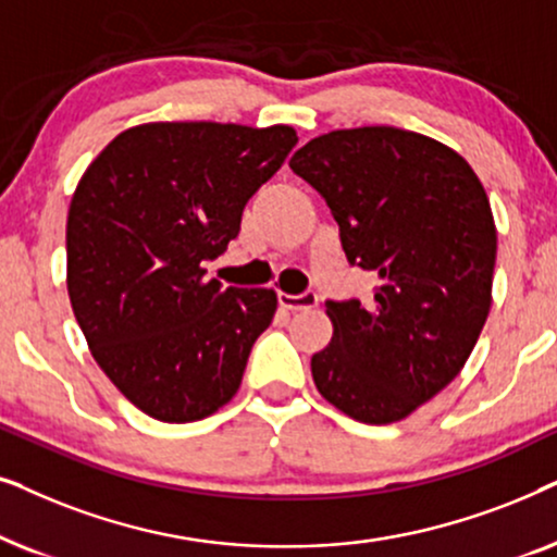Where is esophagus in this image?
I'll use <instances>...</instances> for the list:
<instances>
[{
	"mask_svg": "<svg viewBox=\"0 0 557 557\" xmlns=\"http://www.w3.org/2000/svg\"><path fill=\"white\" fill-rule=\"evenodd\" d=\"M280 306L285 310H310L318 306V295L315 293H302V295H290V293H280Z\"/></svg>",
	"mask_w": 557,
	"mask_h": 557,
	"instance_id": "obj_1",
	"label": "esophagus"
}]
</instances>
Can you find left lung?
Segmentation results:
<instances>
[{"label": "left lung", "mask_w": 557, "mask_h": 557, "mask_svg": "<svg viewBox=\"0 0 557 557\" xmlns=\"http://www.w3.org/2000/svg\"><path fill=\"white\" fill-rule=\"evenodd\" d=\"M290 168L325 198L348 262L380 277L372 306H325L333 336L310 359L315 387L367 425L405 420L461 374L492 308L484 185L448 145L397 127L333 129Z\"/></svg>", "instance_id": "1"}]
</instances>
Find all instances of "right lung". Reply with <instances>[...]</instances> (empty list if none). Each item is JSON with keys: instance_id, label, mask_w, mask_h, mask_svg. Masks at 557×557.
<instances>
[{"instance_id": "obj_1", "label": "right lung", "mask_w": 557, "mask_h": 557, "mask_svg": "<svg viewBox=\"0 0 557 557\" xmlns=\"http://www.w3.org/2000/svg\"><path fill=\"white\" fill-rule=\"evenodd\" d=\"M298 143L290 124L150 122L96 154L73 190L65 285L111 384L162 422L203 420L239 389L277 310L272 287H226L242 211Z\"/></svg>"}]
</instances>
